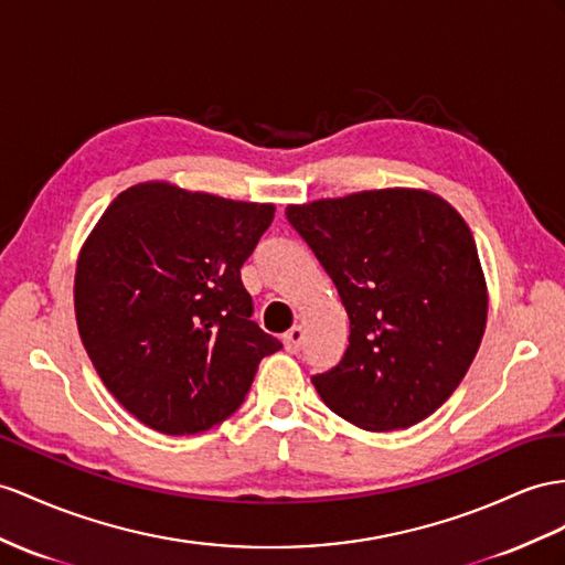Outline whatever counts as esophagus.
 I'll use <instances>...</instances> for the list:
<instances>
[{
  "instance_id": "obj_1",
  "label": "esophagus",
  "mask_w": 565,
  "mask_h": 565,
  "mask_svg": "<svg viewBox=\"0 0 565 565\" xmlns=\"http://www.w3.org/2000/svg\"><path fill=\"white\" fill-rule=\"evenodd\" d=\"M302 339H306V331H302V327H291L286 331L284 337V345L288 353H298L300 345H302Z\"/></svg>"
}]
</instances>
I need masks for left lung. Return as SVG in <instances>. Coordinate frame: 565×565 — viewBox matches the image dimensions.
I'll list each match as a JSON object with an SVG mask.
<instances>
[{
    "label": "left lung",
    "mask_w": 565,
    "mask_h": 565,
    "mask_svg": "<svg viewBox=\"0 0 565 565\" xmlns=\"http://www.w3.org/2000/svg\"><path fill=\"white\" fill-rule=\"evenodd\" d=\"M334 281L351 337L312 384L360 429L413 427L466 377L487 327L472 231L441 195L380 188L286 207Z\"/></svg>",
    "instance_id": "1"
}]
</instances>
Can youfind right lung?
<instances>
[{
	"mask_svg": "<svg viewBox=\"0 0 565 565\" xmlns=\"http://www.w3.org/2000/svg\"><path fill=\"white\" fill-rule=\"evenodd\" d=\"M171 181L126 188L76 263L81 341L109 394L162 434H198L234 413L259 360L281 343L253 320L241 267L274 220Z\"/></svg>",
	"mask_w": 565,
	"mask_h": 565,
	"instance_id": "obj_1",
	"label": "right lung"
}]
</instances>
